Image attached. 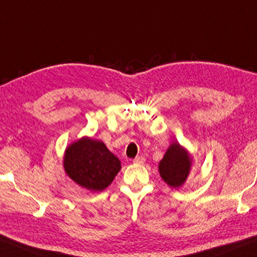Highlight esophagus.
I'll use <instances>...</instances> for the list:
<instances>
[{
    "mask_svg": "<svg viewBox=\"0 0 257 257\" xmlns=\"http://www.w3.org/2000/svg\"><path fill=\"white\" fill-rule=\"evenodd\" d=\"M145 161H146V159H145L144 156H138V157H136V159L133 160V162L136 164H144Z\"/></svg>",
    "mask_w": 257,
    "mask_h": 257,
    "instance_id": "34e87169",
    "label": "esophagus"
}]
</instances>
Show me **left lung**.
<instances>
[{
  "label": "left lung",
  "mask_w": 257,
  "mask_h": 257,
  "mask_svg": "<svg viewBox=\"0 0 257 257\" xmlns=\"http://www.w3.org/2000/svg\"><path fill=\"white\" fill-rule=\"evenodd\" d=\"M192 167V157L178 142L170 145L159 164V171L170 187L179 188L184 185Z\"/></svg>",
  "instance_id": "left-lung-1"
}]
</instances>
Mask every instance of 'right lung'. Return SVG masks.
I'll list each match as a JSON object with an SVG mask.
<instances>
[{
  "label": "right lung",
  "instance_id": "add662e5",
  "mask_svg": "<svg viewBox=\"0 0 257 257\" xmlns=\"http://www.w3.org/2000/svg\"><path fill=\"white\" fill-rule=\"evenodd\" d=\"M63 164L74 183L93 192L108 187L121 169L120 161L103 142L87 137L66 148Z\"/></svg>",
  "mask_w": 257,
  "mask_h": 257
}]
</instances>
